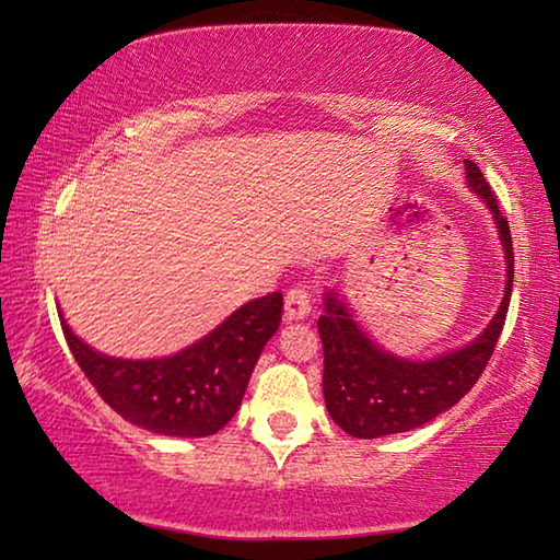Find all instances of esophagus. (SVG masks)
<instances>
[{"instance_id":"34e87169","label":"esophagus","mask_w":560,"mask_h":560,"mask_svg":"<svg viewBox=\"0 0 560 560\" xmlns=\"http://www.w3.org/2000/svg\"><path fill=\"white\" fill-rule=\"evenodd\" d=\"M283 314H287V320H301L311 314V293L306 287H293L287 293Z\"/></svg>"}]
</instances>
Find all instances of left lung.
I'll list each match as a JSON object with an SVG mask.
<instances>
[{
    "label": "left lung",
    "instance_id": "1",
    "mask_svg": "<svg viewBox=\"0 0 560 560\" xmlns=\"http://www.w3.org/2000/svg\"><path fill=\"white\" fill-rule=\"evenodd\" d=\"M467 185L494 217L506 259V289L494 318L464 348L438 358L410 360L395 355L365 334L348 303L336 289L324 293V316L318 334L324 343L326 410L340 430L360 440L410 432L457 405L485 373L504 328L511 287H514V249L509 222L497 207L491 187L471 160H464Z\"/></svg>",
    "mask_w": 560,
    "mask_h": 560
}]
</instances>
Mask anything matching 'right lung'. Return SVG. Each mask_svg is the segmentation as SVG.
<instances>
[{
  "mask_svg": "<svg viewBox=\"0 0 560 560\" xmlns=\"http://www.w3.org/2000/svg\"><path fill=\"white\" fill-rule=\"evenodd\" d=\"M281 311L279 291L246 301L192 346L148 360L98 353L59 318L75 363L122 420L165 438H210L240 410Z\"/></svg>",
  "mask_w": 560,
  "mask_h": 560,
  "instance_id": "right-lung-1",
  "label": "right lung"
}]
</instances>
